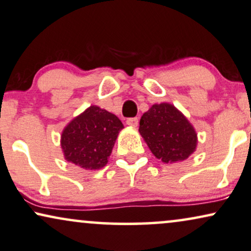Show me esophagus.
Returning a JSON list of instances; mask_svg holds the SVG:
<instances>
[{
  "label": "esophagus",
  "mask_w": 251,
  "mask_h": 251,
  "mask_svg": "<svg viewBox=\"0 0 251 251\" xmlns=\"http://www.w3.org/2000/svg\"><path fill=\"white\" fill-rule=\"evenodd\" d=\"M126 124H127L128 126H131V127H136V126L139 125V119L134 117V118H128L126 120Z\"/></svg>",
  "instance_id": "esophagus-1"
}]
</instances>
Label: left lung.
<instances>
[{"mask_svg": "<svg viewBox=\"0 0 251 251\" xmlns=\"http://www.w3.org/2000/svg\"><path fill=\"white\" fill-rule=\"evenodd\" d=\"M139 132L156 158L171 164L188 158L198 147V133L171 103L153 104L140 119Z\"/></svg>", "mask_w": 251, "mask_h": 251, "instance_id": "8db88e82", "label": "left lung"}]
</instances>
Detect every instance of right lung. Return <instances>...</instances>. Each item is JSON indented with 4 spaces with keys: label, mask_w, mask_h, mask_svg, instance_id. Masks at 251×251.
Instances as JSON below:
<instances>
[{
    "label": "right lung",
    "mask_w": 251,
    "mask_h": 251,
    "mask_svg": "<svg viewBox=\"0 0 251 251\" xmlns=\"http://www.w3.org/2000/svg\"><path fill=\"white\" fill-rule=\"evenodd\" d=\"M123 128L116 115L91 105L63 129L61 147L65 160L83 170L104 168Z\"/></svg>",
    "instance_id": "add662e5"
}]
</instances>
